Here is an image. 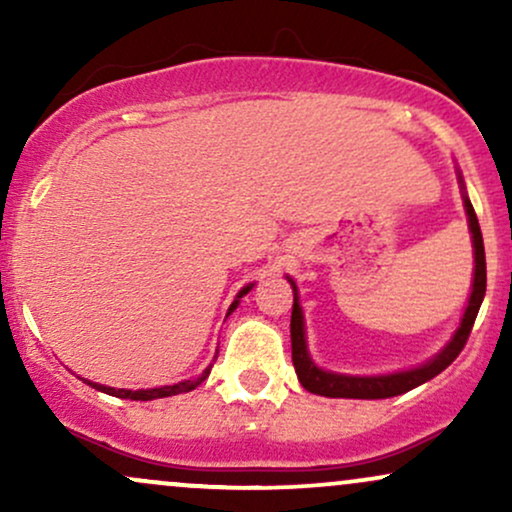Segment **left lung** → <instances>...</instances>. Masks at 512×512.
<instances>
[{"mask_svg":"<svg viewBox=\"0 0 512 512\" xmlns=\"http://www.w3.org/2000/svg\"><path fill=\"white\" fill-rule=\"evenodd\" d=\"M464 209H467L469 219V231L474 238V284H472V296H469V305L464 310L460 330L455 332L452 342L445 346L440 354L433 358L426 366L404 370V373L395 375H378V378H351V375H337L320 370L310 361L308 349H305V330H303V313L301 305H298V291L296 284L293 286V313H291V349H293V368H296L298 380L308 392L322 397H346V399H385V397H397L402 392L414 390L426 380L436 378L438 373H443L445 368L460 356V351L467 344L469 332H472L474 320L481 308L486 293V255H484V238H481V228L474 214L472 202L464 197Z\"/></svg>","mask_w":512,"mask_h":512,"instance_id":"obj_1","label":"left lung"}]
</instances>
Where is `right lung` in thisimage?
<instances>
[{"instance_id":"add662e5","label":"right lung","mask_w":512,"mask_h":512,"mask_svg":"<svg viewBox=\"0 0 512 512\" xmlns=\"http://www.w3.org/2000/svg\"><path fill=\"white\" fill-rule=\"evenodd\" d=\"M250 289H252V286H248V289L240 291L238 298H243L245 293H248ZM236 305H238V301L231 305V310H228V313H233V308H236ZM209 373H211V366H209L207 370H204V373L199 375V378H195V380H185V383H178V385L154 387V390H137V392H132V390H115V387H105V385H96V383H88V385H93V387H96V390L105 392V395H115V397H122V399H137V402H149V399H161V397L180 395V392L195 390V387H197L199 383H204V380L209 378Z\"/></svg>"}]
</instances>
